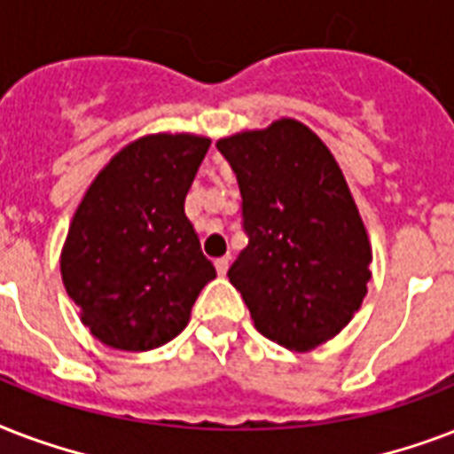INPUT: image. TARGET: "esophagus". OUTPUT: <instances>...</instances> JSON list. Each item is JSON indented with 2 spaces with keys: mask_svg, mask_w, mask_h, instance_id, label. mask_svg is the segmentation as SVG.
Instances as JSON below:
<instances>
[{
  "mask_svg": "<svg viewBox=\"0 0 454 454\" xmlns=\"http://www.w3.org/2000/svg\"><path fill=\"white\" fill-rule=\"evenodd\" d=\"M215 270L217 275H227V270H230V255H224V258H217L215 260Z\"/></svg>",
  "mask_w": 454,
  "mask_h": 454,
  "instance_id": "34e87169",
  "label": "esophagus"
}]
</instances>
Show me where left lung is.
<instances>
[{
    "label": "left lung",
    "instance_id": "obj_1",
    "mask_svg": "<svg viewBox=\"0 0 454 454\" xmlns=\"http://www.w3.org/2000/svg\"><path fill=\"white\" fill-rule=\"evenodd\" d=\"M237 175L248 246L230 282L262 336L289 350L333 339L360 310L372 246L336 158L294 118L217 142Z\"/></svg>",
    "mask_w": 454,
    "mask_h": 454
}]
</instances>
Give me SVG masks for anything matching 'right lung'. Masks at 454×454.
Returning <instances> with one entry per match:
<instances>
[{"mask_svg":"<svg viewBox=\"0 0 454 454\" xmlns=\"http://www.w3.org/2000/svg\"><path fill=\"white\" fill-rule=\"evenodd\" d=\"M208 137L146 135L118 151L77 206L61 251L63 286L92 336L142 353L172 340L215 267L184 199Z\"/></svg>","mask_w":454,"mask_h":454,"instance_id":"obj_1","label":"right lung"}]
</instances>
